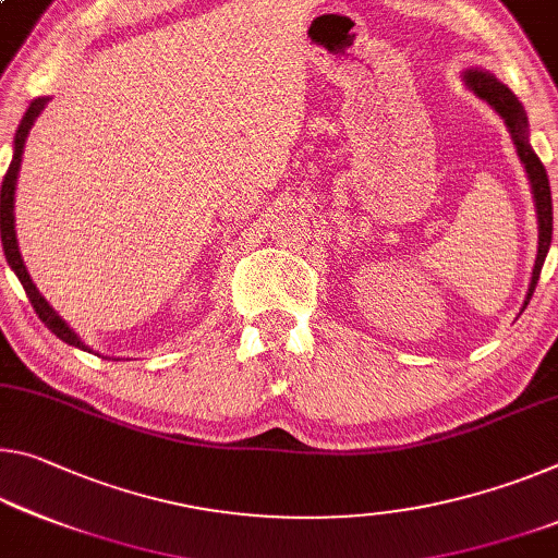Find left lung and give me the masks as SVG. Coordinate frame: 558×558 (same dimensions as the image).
Listing matches in <instances>:
<instances>
[{"label": "left lung", "mask_w": 558, "mask_h": 558, "mask_svg": "<svg viewBox=\"0 0 558 558\" xmlns=\"http://www.w3.org/2000/svg\"><path fill=\"white\" fill-rule=\"evenodd\" d=\"M466 88L474 96H480L482 101L492 106L494 111L499 113L507 123L511 141H514L517 154L521 158V163L526 168V179L532 183V196H534V206H536V220H538V247H536V260H534V270H532V282H529L526 298H524V307L532 300L538 276H542L546 253H549L551 245V231H554V214H551V189H549V175H546L544 163L538 161V156L534 154L532 144H529V119L524 106L519 104L514 92L507 84H501L497 76L484 72V69H466L462 74ZM521 307V311H524Z\"/></svg>", "instance_id": "1"}]
</instances>
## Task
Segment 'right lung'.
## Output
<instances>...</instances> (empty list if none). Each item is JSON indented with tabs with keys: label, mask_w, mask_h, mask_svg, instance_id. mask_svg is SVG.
Returning <instances> with one entry per match:
<instances>
[{
	"label": "right lung",
	"mask_w": 558,
	"mask_h": 558,
	"mask_svg": "<svg viewBox=\"0 0 558 558\" xmlns=\"http://www.w3.org/2000/svg\"><path fill=\"white\" fill-rule=\"evenodd\" d=\"M47 101H49V96L34 99L29 104V109H26L24 119L20 121V129H16V134H14V156H12V163H9V171L4 175L2 191H0V235H2V247H4L9 268H12L14 276L20 278V282L26 290V298H29V303L34 307V313L39 315V320L47 325L59 340L72 344V348L88 350V344H84L82 338H78L72 327L61 320L59 313L47 303V300H44V295L39 293L37 286L32 282L29 272H26L22 253H20V243H16V231H14V191H16V175H20V166H22V156H24V144H26V136H29L32 126H34V121H37V117L44 111Z\"/></svg>",
	"instance_id": "add662e5"
}]
</instances>
